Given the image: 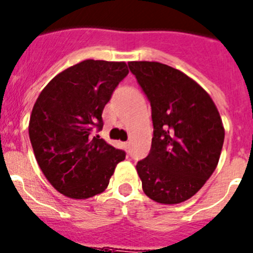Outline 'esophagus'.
<instances>
[{"label":"esophagus","instance_id":"esophagus-1","mask_svg":"<svg viewBox=\"0 0 253 253\" xmlns=\"http://www.w3.org/2000/svg\"><path fill=\"white\" fill-rule=\"evenodd\" d=\"M123 145H124L125 150H129V147H130V143H129V142H125Z\"/></svg>","mask_w":253,"mask_h":253}]
</instances>
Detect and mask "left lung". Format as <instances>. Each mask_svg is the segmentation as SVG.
Listing matches in <instances>:
<instances>
[{"label": "left lung", "mask_w": 253, "mask_h": 253, "mask_svg": "<svg viewBox=\"0 0 253 253\" xmlns=\"http://www.w3.org/2000/svg\"><path fill=\"white\" fill-rule=\"evenodd\" d=\"M128 65L152 106V148L136 164L143 191L163 205L184 202L218 164L224 140L218 110L207 91L182 71L155 61Z\"/></svg>", "instance_id": "8db88e82"}]
</instances>
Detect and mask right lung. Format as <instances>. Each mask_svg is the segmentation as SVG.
<instances>
[{"label":"right lung","mask_w":253,"mask_h":253,"mask_svg":"<svg viewBox=\"0 0 253 253\" xmlns=\"http://www.w3.org/2000/svg\"><path fill=\"white\" fill-rule=\"evenodd\" d=\"M125 62L85 60L57 74L40 92L30 117L35 157L51 185L74 199L106 189L124 150L94 136L103 110L128 75Z\"/></svg>","instance_id":"obj_1"}]
</instances>
